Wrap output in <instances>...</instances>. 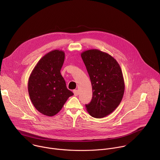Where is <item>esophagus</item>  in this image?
Here are the masks:
<instances>
[{"mask_svg":"<svg viewBox=\"0 0 160 160\" xmlns=\"http://www.w3.org/2000/svg\"><path fill=\"white\" fill-rule=\"evenodd\" d=\"M73 93H74V95L75 96H77L78 95V90H73Z\"/></svg>","mask_w":160,"mask_h":160,"instance_id":"1","label":"esophagus"}]
</instances>
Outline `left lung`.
Here are the masks:
<instances>
[{
    "instance_id": "obj_1",
    "label": "left lung",
    "mask_w": 160,
    "mask_h": 160,
    "mask_svg": "<svg viewBox=\"0 0 160 160\" xmlns=\"http://www.w3.org/2000/svg\"><path fill=\"white\" fill-rule=\"evenodd\" d=\"M92 87V98L86 104L90 115L102 118L120 104L125 91V82L120 64L109 54L90 49L81 54Z\"/></svg>"
}]
</instances>
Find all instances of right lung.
<instances>
[{
	"mask_svg": "<svg viewBox=\"0 0 160 160\" xmlns=\"http://www.w3.org/2000/svg\"><path fill=\"white\" fill-rule=\"evenodd\" d=\"M64 57L61 50L48 52L38 61L29 77L30 98L35 108L44 115H56L73 95L67 88L60 73Z\"/></svg>",
	"mask_w": 160,
	"mask_h": 160,
	"instance_id": "1",
	"label": "right lung"
}]
</instances>
